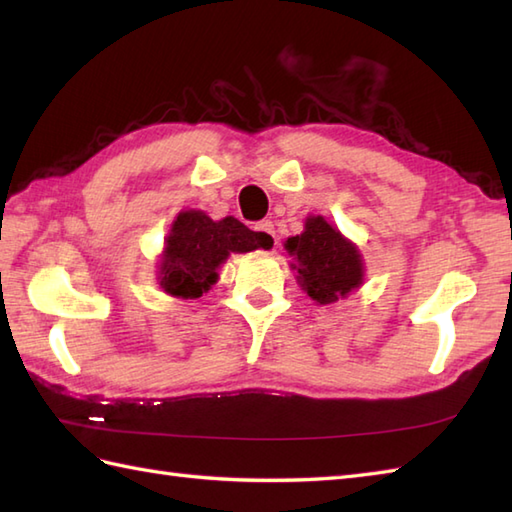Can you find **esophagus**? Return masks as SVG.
Listing matches in <instances>:
<instances>
[{
  "instance_id": "esophagus-1",
  "label": "esophagus",
  "mask_w": 512,
  "mask_h": 512,
  "mask_svg": "<svg viewBox=\"0 0 512 512\" xmlns=\"http://www.w3.org/2000/svg\"><path fill=\"white\" fill-rule=\"evenodd\" d=\"M255 231L262 233L266 239H270V242H277V235H275V224L270 222V220H262V222H259V224L255 226Z\"/></svg>"
}]
</instances>
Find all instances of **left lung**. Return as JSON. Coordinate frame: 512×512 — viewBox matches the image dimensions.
Returning a JSON list of instances; mask_svg holds the SVG:
<instances>
[{"instance_id":"left-lung-1","label":"left lung","mask_w":512,"mask_h":512,"mask_svg":"<svg viewBox=\"0 0 512 512\" xmlns=\"http://www.w3.org/2000/svg\"><path fill=\"white\" fill-rule=\"evenodd\" d=\"M286 248L297 259L301 288L321 306L363 284L361 255L323 217H308L306 231L290 237Z\"/></svg>"}]
</instances>
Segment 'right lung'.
I'll use <instances>...</instances> for the list:
<instances>
[{
	"mask_svg": "<svg viewBox=\"0 0 512 512\" xmlns=\"http://www.w3.org/2000/svg\"><path fill=\"white\" fill-rule=\"evenodd\" d=\"M273 242L235 217L213 222L202 211H184L173 222L160 264V286L173 297L198 299L217 281V268L231 253L270 248Z\"/></svg>",
	"mask_w": 512,
	"mask_h": 512,
	"instance_id": "obj_1",
	"label": "right lung"
}]
</instances>
